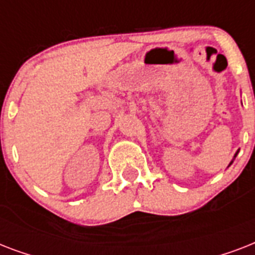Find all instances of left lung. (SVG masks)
Wrapping results in <instances>:
<instances>
[{
    "label": "left lung",
    "mask_w": 255,
    "mask_h": 255,
    "mask_svg": "<svg viewBox=\"0 0 255 255\" xmlns=\"http://www.w3.org/2000/svg\"><path fill=\"white\" fill-rule=\"evenodd\" d=\"M238 152H240V151H237V152H236V155H234V157H233V160H232V161H230V164H229V167H230V165H232V164H233V161H234V159H236V157H237V155H238Z\"/></svg>",
    "instance_id": "obj_1"
}]
</instances>
